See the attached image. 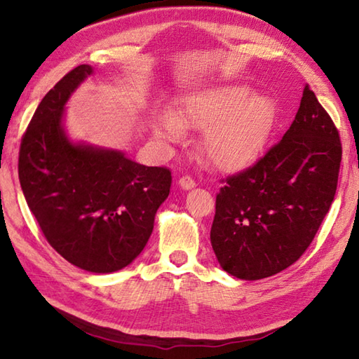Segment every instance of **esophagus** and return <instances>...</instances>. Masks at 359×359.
<instances>
[{
  "label": "esophagus",
  "instance_id": "obj_1",
  "mask_svg": "<svg viewBox=\"0 0 359 359\" xmlns=\"http://www.w3.org/2000/svg\"><path fill=\"white\" fill-rule=\"evenodd\" d=\"M179 187L182 189H191L196 187V182L189 177V175H182V177L179 179Z\"/></svg>",
  "mask_w": 359,
  "mask_h": 359
}]
</instances>
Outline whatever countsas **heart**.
<instances>
[{"label":"heart","instance_id":"b5f03b06","mask_svg":"<svg viewBox=\"0 0 359 359\" xmlns=\"http://www.w3.org/2000/svg\"><path fill=\"white\" fill-rule=\"evenodd\" d=\"M277 116L268 96L244 83L203 88L189 93L180 110L154 121V135L163 143L184 137L185 129L203 130L201 154L224 172L245 170L262 156Z\"/></svg>","mask_w":359,"mask_h":359}]
</instances>
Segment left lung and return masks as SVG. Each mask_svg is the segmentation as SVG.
Returning a JSON list of instances; mask_svg holds the SVG:
<instances>
[{
	"mask_svg": "<svg viewBox=\"0 0 359 359\" xmlns=\"http://www.w3.org/2000/svg\"><path fill=\"white\" fill-rule=\"evenodd\" d=\"M341 157L338 129L305 86L283 138L216 196L210 240L221 268L259 280L296 263L334 199Z\"/></svg>",
	"mask_w": 359,
	"mask_h": 359,
	"instance_id": "1",
	"label": "left lung"
}]
</instances>
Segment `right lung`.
<instances>
[{"label":"right lung","mask_w":359,"mask_h":359,"mask_svg":"<svg viewBox=\"0 0 359 359\" xmlns=\"http://www.w3.org/2000/svg\"><path fill=\"white\" fill-rule=\"evenodd\" d=\"M91 74L76 67L41 100L21 140L18 177L48 243L77 268L109 273L142 254L172 179L166 168L68 138L65 105Z\"/></svg>","instance_id":"obj_1"}]
</instances>
